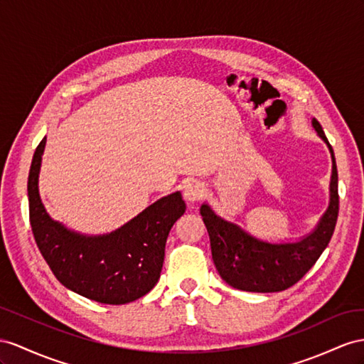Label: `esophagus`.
<instances>
[{
  "label": "esophagus",
  "mask_w": 364,
  "mask_h": 364,
  "mask_svg": "<svg viewBox=\"0 0 364 364\" xmlns=\"http://www.w3.org/2000/svg\"><path fill=\"white\" fill-rule=\"evenodd\" d=\"M203 195H204V188H203V184L198 181H191L186 184L183 189V197L186 201H189V203H195V201L201 200Z\"/></svg>",
  "instance_id": "esophagus-1"
}]
</instances>
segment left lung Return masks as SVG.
<instances>
[{
	"label": "left lung",
	"mask_w": 364,
	"mask_h": 364,
	"mask_svg": "<svg viewBox=\"0 0 364 364\" xmlns=\"http://www.w3.org/2000/svg\"><path fill=\"white\" fill-rule=\"evenodd\" d=\"M312 126L332 156L331 200L318 225L296 243L272 245L252 237L203 204L200 213L210 238L212 259L225 282L246 292H279L294 286L320 258L332 238L338 218V173L332 146L315 118Z\"/></svg>",
	"instance_id": "left-lung-1"
}]
</instances>
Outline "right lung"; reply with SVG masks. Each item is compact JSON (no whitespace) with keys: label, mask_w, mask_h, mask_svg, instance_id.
I'll return each instance as SVG.
<instances>
[{"label":"right lung","mask_w":364,"mask_h":364,"mask_svg":"<svg viewBox=\"0 0 364 364\" xmlns=\"http://www.w3.org/2000/svg\"><path fill=\"white\" fill-rule=\"evenodd\" d=\"M46 136L32 158L27 197L33 237L58 282L89 300L126 304L156 284L164 262L167 235L184 210L180 192L155 201L124 226L106 235H81L53 221L46 212L38 175Z\"/></svg>","instance_id":"obj_1"}]
</instances>
